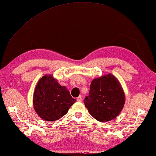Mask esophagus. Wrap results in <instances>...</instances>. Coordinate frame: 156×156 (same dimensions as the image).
Masks as SVG:
<instances>
[{
  "label": "esophagus",
  "mask_w": 156,
  "mask_h": 156,
  "mask_svg": "<svg viewBox=\"0 0 156 156\" xmlns=\"http://www.w3.org/2000/svg\"><path fill=\"white\" fill-rule=\"evenodd\" d=\"M77 101H79V102L82 101V98H81V96H79V97H78V98H77Z\"/></svg>",
  "instance_id": "obj_1"
}]
</instances>
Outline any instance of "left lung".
Returning a JSON list of instances; mask_svg holds the SVG:
<instances>
[{
  "label": "left lung",
  "mask_w": 156,
  "mask_h": 156,
  "mask_svg": "<svg viewBox=\"0 0 156 156\" xmlns=\"http://www.w3.org/2000/svg\"><path fill=\"white\" fill-rule=\"evenodd\" d=\"M125 100V93L120 83L109 73L93 79L84 103L92 117L99 122H107L118 116Z\"/></svg>",
  "instance_id": "1"
}]
</instances>
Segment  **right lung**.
<instances>
[{
    "mask_svg": "<svg viewBox=\"0 0 156 156\" xmlns=\"http://www.w3.org/2000/svg\"><path fill=\"white\" fill-rule=\"evenodd\" d=\"M34 111L45 121L54 122L68 112L76 101L65 86H61L51 75L39 79L33 95Z\"/></svg>",
    "mask_w": 156,
    "mask_h": 156,
    "instance_id": "add662e5",
    "label": "right lung"
}]
</instances>
